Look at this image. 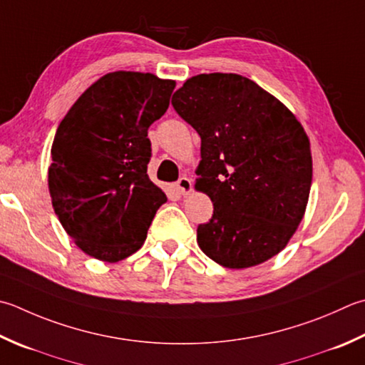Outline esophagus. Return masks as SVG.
Returning <instances> with one entry per match:
<instances>
[{
	"label": "esophagus",
	"instance_id": "1",
	"mask_svg": "<svg viewBox=\"0 0 365 365\" xmlns=\"http://www.w3.org/2000/svg\"><path fill=\"white\" fill-rule=\"evenodd\" d=\"M175 188L182 196H187L192 191V183L188 177H180L178 178V182L175 183Z\"/></svg>",
	"mask_w": 365,
	"mask_h": 365
}]
</instances>
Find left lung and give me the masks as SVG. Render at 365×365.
<instances>
[{
  "instance_id": "obj_1",
  "label": "left lung",
  "mask_w": 365,
  "mask_h": 365,
  "mask_svg": "<svg viewBox=\"0 0 365 365\" xmlns=\"http://www.w3.org/2000/svg\"><path fill=\"white\" fill-rule=\"evenodd\" d=\"M201 135L195 188L213 202L199 248L227 269L267 261L287 247L312 187L310 140L287 106L239 74H199L173 96Z\"/></svg>"
}]
</instances>
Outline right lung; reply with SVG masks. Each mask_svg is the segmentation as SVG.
I'll use <instances>...</instances> for the list:
<instances>
[{
  "label": "right lung",
  "instance_id": "right-lung-1",
  "mask_svg": "<svg viewBox=\"0 0 365 365\" xmlns=\"http://www.w3.org/2000/svg\"><path fill=\"white\" fill-rule=\"evenodd\" d=\"M174 88V81L150 73L115 71L85 90L58 125L48 168L52 205L93 258L117 262L138 252L168 201L147 175V134Z\"/></svg>",
  "mask_w": 365,
  "mask_h": 365
}]
</instances>
